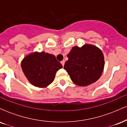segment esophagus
<instances>
[{
  "mask_svg": "<svg viewBox=\"0 0 127 127\" xmlns=\"http://www.w3.org/2000/svg\"><path fill=\"white\" fill-rule=\"evenodd\" d=\"M61 63H62V65H63V66H64V63H65L64 60H63L62 62H61Z\"/></svg>",
  "mask_w": 127,
  "mask_h": 127,
  "instance_id": "esophagus-1",
  "label": "esophagus"
}]
</instances>
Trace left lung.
Returning a JSON list of instances; mask_svg holds the SVG:
<instances>
[{
	"mask_svg": "<svg viewBox=\"0 0 127 127\" xmlns=\"http://www.w3.org/2000/svg\"><path fill=\"white\" fill-rule=\"evenodd\" d=\"M67 57L64 68L76 85L86 87L101 77L104 70V58L102 51L97 46L91 44L73 46Z\"/></svg>",
	"mask_w": 127,
	"mask_h": 127,
	"instance_id": "obj_1",
	"label": "left lung"
}]
</instances>
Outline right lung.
I'll return each instance as SVG.
<instances>
[{
    "label": "right lung",
    "instance_id": "right-lung-1",
    "mask_svg": "<svg viewBox=\"0 0 127 127\" xmlns=\"http://www.w3.org/2000/svg\"><path fill=\"white\" fill-rule=\"evenodd\" d=\"M21 68L29 82L39 88H46L53 82L56 72L63 67L54 55L35 51L26 55Z\"/></svg>",
    "mask_w": 127,
    "mask_h": 127
}]
</instances>
